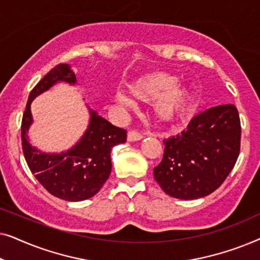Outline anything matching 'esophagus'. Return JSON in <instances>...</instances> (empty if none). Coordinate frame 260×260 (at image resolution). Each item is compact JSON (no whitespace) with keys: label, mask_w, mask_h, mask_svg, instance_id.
Wrapping results in <instances>:
<instances>
[{"label":"esophagus","mask_w":260,"mask_h":260,"mask_svg":"<svg viewBox=\"0 0 260 260\" xmlns=\"http://www.w3.org/2000/svg\"><path fill=\"white\" fill-rule=\"evenodd\" d=\"M143 137H144L143 135L137 133V131H129V133H127L126 140L129 142H136V141H141Z\"/></svg>","instance_id":"obj_1"}]
</instances>
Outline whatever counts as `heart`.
<instances>
[{"label":"heart","instance_id":"1","mask_svg":"<svg viewBox=\"0 0 260 260\" xmlns=\"http://www.w3.org/2000/svg\"><path fill=\"white\" fill-rule=\"evenodd\" d=\"M134 101L151 103L154 118L163 125H173L186 115L190 108L193 91L184 83H176V78L166 72H149L125 86ZM119 105H130L131 101L120 92L112 94Z\"/></svg>","mask_w":260,"mask_h":260}]
</instances>
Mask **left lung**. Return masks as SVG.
<instances>
[{"instance_id":"left-lung-1","label":"left lung","mask_w":260,"mask_h":260,"mask_svg":"<svg viewBox=\"0 0 260 260\" xmlns=\"http://www.w3.org/2000/svg\"><path fill=\"white\" fill-rule=\"evenodd\" d=\"M240 119L233 104L207 109L182 133L165 140V154L154 168L163 191L181 200L207 197L229 176L240 150Z\"/></svg>"}]
</instances>
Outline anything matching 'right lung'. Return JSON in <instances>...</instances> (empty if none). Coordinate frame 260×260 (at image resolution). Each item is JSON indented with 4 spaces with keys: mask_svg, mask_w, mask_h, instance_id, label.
Here are the masks:
<instances>
[{
    "mask_svg": "<svg viewBox=\"0 0 260 260\" xmlns=\"http://www.w3.org/2000/svg\"><path fill=\"white\" fill-rule=\"evenodd\" d=\"M58 83H78L69 63L56 65L30 91L21 125L23 155L30 172L46 190L62 200L83 201L97 194L109 179L112 168L111 150L126 141V131L112 125L87 106V129L72 148L61 152H44L33 147L28 137L33 124L30 104Z\"/></svg>",
    "mask_w": 260,
    "mask_h": 260,
    "instance_id": "obj_1",
    "label": "right lung"
}]
</instances>
